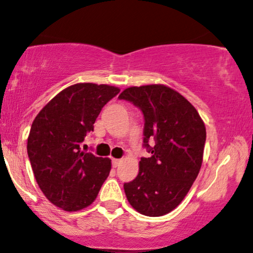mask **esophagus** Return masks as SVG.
Returning <instances> with one entry per match:
<instances>
[{
    "instance_id": "esophagus-1",
    "label": "esophagus",
    "mask_w": 253,
    "mask_h": 253,
    "mask_svg": "<svg viewBox=\"0 0 253 253\" xmlns=\"http://www.w3.org/2000/svg\"><path fill=\"white\" fill-rule=\"evenodd\" d=\"M121 159H112V165H113V167H118V166H120V164H121Z\"/></svg>"
}]
</instances>
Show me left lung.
I'll return each mask as SVG.
<instances>
[{
  "instance_id": "obj_1",
  "label": "left lung",
  "mask_w": 253,
  "mask_h": 253,
  "mask_svg": "<svg viewBox=\"0 0 253 253\" xmlns=\"http://www.w3.org/2000/svg\"><path fill=\"white\" fill-rule=\"evenodd\" d=\"M119 99L140 108L145 119L144 147L139 173L125 182L127 200L139 213L160 217L182 202L203 163L206 128L197 109L164 84L126 88ZM155 140L151 148L149 140Z\"/></svg>"
}]
</instances>
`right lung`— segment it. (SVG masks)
<instances>
[{
    "instance_id": "add662e5",
    "label": "right lung",
    "mask_w": 253,
    "mask_h": 253,
    "mask_svg": "<svg viewBox=\"0 0 253 253\" xmlns=\"http://www.w3.org/2000/svg\"><path fill=\"white\" fill-rule=\"evenodd\" d=\"M120 92L108 84H77L36 115L27 152L36 182L51 204L75 212L89 206L111 171V159L80 151L103 106Z\"/></svg>"
}]
</instances>
